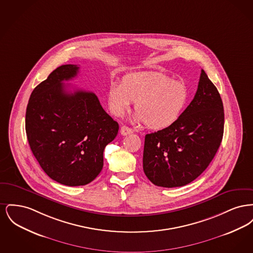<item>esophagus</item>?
I'll return each mask as SVG.
<instances>
[{
  "mask_svg": "<svg viewBox=\"0 0 253 253\" xmlns=\"http://www.w3.org/2000/svg\"><path fill=\"white\" fill-rule=\"evenodd\" d=\"M132 130L131 128L127 127V126H121V133L122 135H127V134H130L132 133Z\"/></svg>",
  "mask_w": 253,
  "mask_h": 253,
  "instance_id": "esophagus-1",
  "label": "esophagus"
}]
</instances>
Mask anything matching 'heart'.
Segmentation results:
<instances>
[{
  "label": "heart",
  "instance_id": "heart-1",
  "mask_svg": "<svg viewBox=\"0 0 253 253\" xmlns=\"http://www.w3.org/2000/svg\"><path fill=\"white\" fill-rule=\"evenodd\" d=\"M109 107L122 116L133 101L138 111L133 120L150 129L168 128L180 118L189 102L186 85L162 73H137L125 77L122 84L112 82L108 88Z\"/></svg>",
  "mask_w": 253,
  "mask_h": 253
}]
</instances>
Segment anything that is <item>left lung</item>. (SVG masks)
Instances as JSON below:
<instances>
[{"label": "left lung", "mask_w": 253, "mask_h": 253, "mask_svg": "<svg viewBox=\"0 0 253 253\" xmlns=\"http://www.w3.org/2000/svg\"><path fill=\"white\" fill-rule=\"evenodd\" d=\"M224 107L201 70L196 94L168 128L145 135L143 169L153 184L173 188L197 178L213 159L224 132Z\"/></svg>", "instance_id": "1"}]
</instances>
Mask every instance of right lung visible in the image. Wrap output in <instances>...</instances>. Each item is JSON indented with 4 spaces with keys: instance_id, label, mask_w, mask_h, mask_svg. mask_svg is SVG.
I'll return each mask as SVG.
<instances>
[{
    "instance_id": "1",
    "label": "right lung",
    "mask_w": 253,
    "mask_h": 253,
    "mask_svg": "<svg viewBox=\"0 0 253 253\" xmlns=\"http://www.w3.org/2000/svg\"><path fill=\"white\" fill-rule=\"evenodd\" d=\"M79 66L61 65L33 90L25 114V131L40 166L53 180L84 186L103 167V151L119 132V123L92 92H69L65 81Z\"/></svg>"
}]
</instances>
